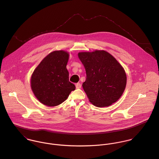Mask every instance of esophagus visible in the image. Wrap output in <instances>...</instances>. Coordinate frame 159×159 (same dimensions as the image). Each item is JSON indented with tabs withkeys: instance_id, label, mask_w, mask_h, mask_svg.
Returning <instances> with one entry per match:
<instances>
[{
	"instance_id": "obj_1",
	"label": "esophagus",
	"mask_w": 159,
	"mask_h": 159,
	"mask_svg": "<svg viewBox=\"0 0 159 159\" xmlns=\"http://www.w3.org/2000/svg\"><path fill=\"white\" fill-rule=\"evenodd\" d=\"M81 87H82V85H81V84L80 83H77V84H75V87H76V88H77V89L81 88Z\"/></svg>"
}]
</instances>
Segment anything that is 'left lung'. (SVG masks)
Instances as JSON below:
<instances>
[{"label":"left lung","mask_w":159,"mask_h":159,"mask_svg":"<svg viewBox=\"0 0 159 159\" xmlns=\"http://www.w3.org/2000/svg\"><path fill=\"white\" fill-rule=\"evenodd\" d=\"M78 57L86 71L87 78L82 87L89 102L98 107L116 102L123 94L127 83L121 64L103 50L79 52Z\"/></svg>","instance_id":"left-lung-1"}]
</instances>
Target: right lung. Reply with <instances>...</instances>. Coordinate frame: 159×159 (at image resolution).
<instances>
[{
	"mask_svg": "<svg viewBox=\"0 0 159 159\" xmlns=\"http://www.w3.org/2000/svg\"><path fill=\"white\" fill-rule=\"evenodd\" d=\"M69 57L67 51H53L43 59L33 72L31 88L36 98L43 104L58 106L75 90V85L69 81L66 68Z\"/></svg>",
	"mask_w": 159,
	"mask_h": 159,
	"instance_id": "obj_1",
	"label": "right lung"
}]
</instances>
